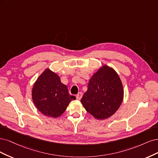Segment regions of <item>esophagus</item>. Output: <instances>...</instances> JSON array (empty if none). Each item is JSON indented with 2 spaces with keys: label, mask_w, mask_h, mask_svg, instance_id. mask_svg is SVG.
<instances>
[{
  "label": "esophagus",
  "mask_w": 158,
  "mask_h": 158,
  "mask_svg": "<svg viewBox=\"0 0 158 158\" xmlns=\"http://www.w3.org/2000/svg\"><path fill=\"white\" fill-rule=\"evenodd\" d=\"M83 96V93H79L77 95H76V98H77V100H81V98H82Z\"/></svg>",
  "instance_id": "obj_1"
}]
</instances>
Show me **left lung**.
I'll use <instances>...</instances> for the list:
<instances>
[{"mask_svg": "<svg viewBox=\"0 0 158 158\" xmlns=\"http://www.w3.org/2000/svg\"><path fill=\"white\" fill-rule=\"evenodd\" d=\"M123 98V89L119 75L105 65L90 78L81 102L94 118L104 119L115 114Z\"/></svg>", "mask_w": 158, "mask_h": 158, "instance_id": "obj_1", "label": "left lung"}]
</instances>
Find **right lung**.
I'll return each mask as SVG.
<instances>
[{
	"label": "right lung",
	"instance_id": "right-lung-1",
	"mask_svg": "<svg viewBox=\"0 0 158 158\" xmlns=\"http://www.w3.org/2000/svg\"><path fill=\"white\" fill-rule=\"evenodd\" d=\"M33 101L44 115L58 118L76 98L69 94L67 86L61 83L60 77L49 69L40 75L32 90Z\"/></svg>",
	"mask_w": 158,
	"mask_h": 158
}]
</instances>
